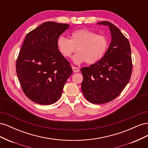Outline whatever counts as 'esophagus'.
I'll use <instances>...</instances> for the list:
<instances>
[{"label":"esophagus","mask_w":148,"mask_h":148,"mask_svg":"<svg viewBox=\"0 0 148 148\" xmlns=\"http://www.w3.org/2000/svg\"><path fill=\"white\" fill-rule=\"evenodd\" d=\"M72 70L73 71V72L76 73V72H79V69L77 67H75V66H72Z\"/></svg>","instance_id":"obj_1"}]
</instances>
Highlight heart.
<instances>
[{"label": "heart", "instance_id": "heart-1", "mask_svg": "<svg viewBox=\"0 0 148 148\" xmlns=\"http://www.w3.org/2000/svg\"><path fill=\"white\" fill-rule=\"evenodd\" d=\"M107 37L87 29H79L73 31L70 39L60 36L57 40V47L61 54L66 58L78 52L73 57L76 64L86 62L88 64H95L101 60L108 47Z\"/></svg>", "mask_w": 148, "mask_h": 148}]
</instances>
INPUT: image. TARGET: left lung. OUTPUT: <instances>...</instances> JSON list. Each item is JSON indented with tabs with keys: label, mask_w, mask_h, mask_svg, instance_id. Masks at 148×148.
<instances>
[{
	"label": "left lung",
	"mask_w": 148,
	"mask_h": 148,
	"mask_svg": "<svg viewBox=\"0 0 148 148\" xmlns=\"http://www.w3.org/2000/svg\"><path fill=\"white\" fill-rule=\"evenodd\" d=\"M108 26L111 42L102 59L83 67L82 91L85 98L100 104L115 99L129 82L132 72L130 44L120 29L109 21L97 23Z\"/></svg>",
	"instance_id": "obj_1"
}]
</instances>
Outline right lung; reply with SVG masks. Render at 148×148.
<instances>
[{
  "label": "right lung",
  "mask_w": 148,
  "mask_h": 148,
  "mask_svg": "<svg viewBox=\"0 0 148 148\" xmlns=\"http://www.w3.org/2000/svg\"><path fill=\"white\" fill-rule=\"evenodd\" d=\"M69 25L47 21L26 35L18 56L17 77L25 95L41 105L59 99L73 73L69 62L57 47V40Z\"/></svg>",
  "instance_id": "add662e5"
}]
</instances>
